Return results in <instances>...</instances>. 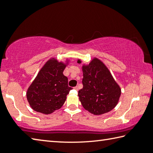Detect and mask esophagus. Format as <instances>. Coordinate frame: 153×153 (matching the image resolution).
I'll return each mask as SVG.
<instances>
[{"label": "esophagus", "instance_id": "34e87169", "mask_svg": "<svg viewBox=\"0 0 153 153\" xmlns=\"http://www.w3.org/2000/svg\"><path fill=\"white\" fill-rule=\"evenodd\" d=\"M74 90H78V87H77V86L74 87Z\"/></svg>", "mask_w": 153, "mask_h": 153}]
</instances>
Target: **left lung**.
I'll list each match as a JSON object with an SVG mask.
<instances>
[{"label": "left lung", "instance_id": "8db88e82", "mask_svg": "<svg viewBox=\"0 0 153 153\" xmlns=\"http://www.w3.org/2000/svg\"><path fill=\"white\" fill-rule=\"evenodd\" d=\"M77 63H81L80 59ZM83 88L78 96L85 109L95 115L111 111L117 105L121 90L110 71L102 61L93 58L89 64H84Z\"/></svg>", "mask_w": 153, "mask_h": 153}]
</instances>
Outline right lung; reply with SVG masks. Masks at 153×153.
<instances>
[{"label": "right lung", "mask_w": 153, "mask_h": 153, "mask_svg": "<svg viewBox=\"0 0 153 153\" xmlns=\"http://www.w3.org/2000/svg\"><path fill=\"white\" fill-rule=\"evenodd\" d=\"M68 64V59L64 63L51 58L44 65L27 90V101L33 110L48 115L63 105L72 89L63 74Z\"/></svg>", "instance_id": "1"}]
</instances>
